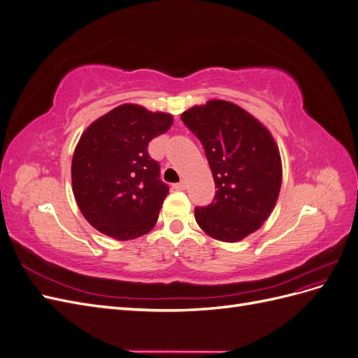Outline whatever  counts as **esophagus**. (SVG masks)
<instances>
[{
  "mask_svg": "<svg viewBox=\"0 0 358 358\" xmlns=\"http://www.w3.org/2000/svg\"><path fill=\"white\" fill-rule=\"evenodd\" d=\"M173 188L178 189V191H182V189L187 188V183H185V180H180V182L175 183V185H173Z\"/></svg>",
  "mask_w": 358,
  "mask_h": 358,
  "instance_id": "esophagus-1",
  "label": "esophagus"
}]
</instances>
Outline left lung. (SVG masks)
<instances>
[{"mask_svg":"<svg viewBox=\"0 0 358 358\" xmlns=\"http://www.w3.org/2000/svg\"><path fill=\"white\" fill-rule=\"evenodd\" d=\"M180 119L201 142L218 188L210 204L196 208V221L213 239L239 242L262 227L276 204L282 166L275 140L230 101H208Z\"/></svg>","mask_w":358,"mask_h":358,"instance_id":"8db88e82","label":"left lung"}]
</instances>
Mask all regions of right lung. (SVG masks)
Segmentation results:
<instances>
[{
    "instance_id": "add662e5",
    "label": "right lung",
    "mask_w": 358,
    "mask_h": 358,
    "mask_svg": "<svg viewBox=\"0 0 358 358\" xmlns=\"http://www.w3.org/2000/svg\"><path fill=\"white\" fill-rule=\"evenodd\" d=\"M171 124L169 113L122 104L82 134L71 162L73 192L86 221L103 234L131 241L152 230L169 187L148 145Z\"/></svg>"
}]
</instances>
